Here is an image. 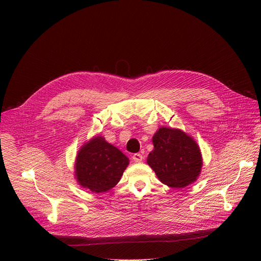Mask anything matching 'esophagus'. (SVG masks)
Returning a JSON list of instances; mask_svg holds the SVG:
<instances>
[{
  "instance_id": "34e87169",
  "label": "esophagus",
  "mask_w": 261,
  "mask_h": 261,
  "mask_svg": "<svg viewBox=\"0 0 261 261\" xmlns=\"http://www.w3.org/2000/svg\"><path fill=\"white\" fill-rule=\"evenodd\" d=\"M132 160H133L135 163H142L143 160H144V156H143V154H141V153H134V154L132 155Z\"/></svg>"
}]
</instances>
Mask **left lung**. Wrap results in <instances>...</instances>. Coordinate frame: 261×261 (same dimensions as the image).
Instances as JSON below:
<instances>
[{"mask_svg": "<svg viewBox=\"0 0 261 261\" xmlns=\"http://www.w3.org/2000/svg\"><path fill=\"white\" fill-rule=\"evenodd\" d=\"M154 149L147 163L159 180L173 188H183L197 180L202 156L197 143L179 129L160 128L153 135Z\"/></svg>", "mask_w": 261, "mask_h": 261, "instance_id": "obj_1", "label": "left lung"}]
</instances>
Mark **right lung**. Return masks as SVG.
<instances>
[{"mask_svg":"<svg viewBox=\"0 0 261 261\" xmlns=\"http://www.w3.org/2000/svg\"><path fill=\"white\" fill-rule=\"evenodd\" d=\"M129 160L119 149L96 136L78 152L75 172L78 183L93 193H103L120 180Z\"/></svg>","mask_w":261,"mask_h":261,"instance_id":"add662e5","label":"right lung"}]
</instances>
